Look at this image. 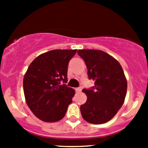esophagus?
Listing matches in <instances>:
<instances>
[{"mask_svg": "<svg viewBox=\"0 0 148 148\" xmlns=\"http://www.w3.org/2000/svg\"><path fill=\"white\" fill-rule=\"evenodd\" d=\"M75 91H76V92H79L82 91V89L80 87H77L75 89Z\"/></svg>", "mask_w": 148, "mask_h": 148, "instance_id": "1", "label": "esophagus"}]
</instances>
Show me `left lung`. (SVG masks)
<instances>
[{"label":"left lung","mask_w":148,"mask_h":148,"mask_svg":"<svg viewBox=\"0 0 148 148\" xmlns=\"http://www.w3.org/2000/svg\"><path fill=\"white\" fill-rule=\"evenodd\" d=\"M77 53L85 62L89 79L95 81V86L82 90L87 99L80 107L82 116L89 123H105L125 102L127 84L123 69L114 58L102 51L82 49Z\"/></svg>","instance_id":"left-lung-1"}]
</instances>
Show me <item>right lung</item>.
Here are the masks:
<instances>
[{
	"label": "right lung",
	"mask_w": 148,
	"mask_h": 148,
	"mask_svg": "<svg viewBox=\"0 0 148 148\" xmlns=\"http://www.w3.org/2000/svg\"><path fill=\"white\" fill-rule=\"evenodd\" d=\"M77 49L51 50L37 56L23 77L26 102L34 115L46 122H54L65 116L75 91L68 87L67 70Z\"/></svg>",
	"instance_id": "1"
}]
</instances>
